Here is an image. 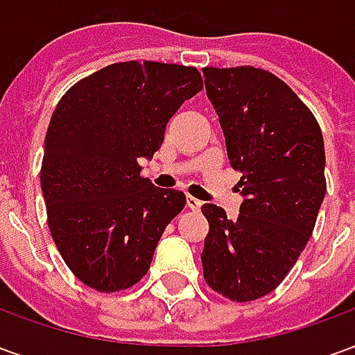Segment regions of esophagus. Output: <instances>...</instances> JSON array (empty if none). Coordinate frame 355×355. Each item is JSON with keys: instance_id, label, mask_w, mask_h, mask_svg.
<instances>
[{"instance_id": "obj_1", "label": "esophagus", "mask_w": 355, "mask_h": 355, "mask_svg": "<svg viewBox=\"0 0 355 355\" xmlns=\"http://www.w3.org/2000/svg\"><path fill=\"white\" fill-rule=\"evenodd\" d=\"M186 205L192 209V211H200L203 203H201L198 198H193V196H188V198H186Z\"/></svg>"}]
</instances>
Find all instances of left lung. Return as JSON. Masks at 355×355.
<instances>
[{
	"mask_svg": "<svg viewBox=\"0 0 355 355\" xmlns=\"http://www.w3.org/2000/svg\"><path fill=\"white\" fill-rule=\"evenodd\" d=\"M205 89L241 173L236 220L205 203L203 277L234 302L264 297L295 266L312 236L327 182L323 137L297 93L262 68H203Z\"/></svg>",
	"mask_w": 355,
	"mask_h": 355,
	"instance_id": "obj_1",
	"label": "left lung"
}]
</instances>
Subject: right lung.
I'll list each match as a JSON object with an SVG mask.
<instances>
[{"label":"right lung","mask_w":355,"mask_h":355,"mask_svg":"<svg viewBox=\"0 0 355 355\" xmlns=\"http://www.w3.org/2000/svg\"><path fill=\"white\" fill-rule=\"evenodd\" d=\"M203 89L193 66L116 62L68 89L51 116L42 192L55 245L72 274L98 293L146 275L186 196L140 175L182 102Z\"/></svg>","instance_id":"add662e5"}]
</instances>
